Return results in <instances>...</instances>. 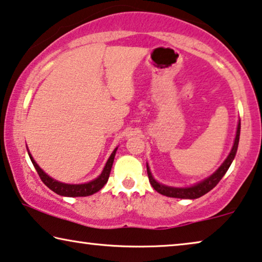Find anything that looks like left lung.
<instances>
[{"label": "left lung", "mask_w": 262, "mask_h": 262, "mask_svg": "<svg viewBox=\"0 0 262 262\" xmlns=\"http://www.w3.org/2000/svg\"><path fill=\"white\" fill-rule=\"evenodd\" d=\"M239 130H241V121L238 123L237 126V132H236V138H235V143L232 145V149L230 154H229L228 159L224 161L223 164L218 168L217 171L211 175L210 178L205 179V180L199 182L198 185L192 186V187H187V188H177V187H168V186L161 185L157 182L155 179L152 178L151 173H150L149 167L146 166V170H148V177H149V181L151 186L154 187L155 191H157L161 194L167 195V196H171V198H181V199H196L200 198V196L206 194L207 192H210L214 186H216L218 182L221 181V179L224 177L225 173H227L229 167L232 162V160L235 159L236 151H237V146H238V141H239Z\"/></svg>", "instance_id": "left-lung-1"}]
</instances>
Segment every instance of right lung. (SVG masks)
<instances>
[{
    "label": "right lung",
    "mask_w": 262,
    "mask_h": 262,
    "mask_svg": "<svg viewBox=\"0 0 262 262\" xmlns=\"http://www.w3.org/2000/svg\"><path fill=\"white\" fill-rule=\"evenodd\" d=\"M116 151H117V148L114 149L112 155L110 156V159H108V161H107V163H106L105 168H103L101 175H100L98 179L88 182V184H82V185H68V184H63V182H58V181L53 180V179L50 178L49 175H46L44 171L40 169V167L35 163V161L33 160V157L31 156L30 152H28V155H30L32 163H33L35 170H37L39 177H40L41 181L44 182V184L48 186L51 191L57 193V194L64 195V196H87V195L94 194V193L100 191V189L105 186L106 182L108 181L111 168H112L114 156H116Z\"/></svg>",
    "instance_id": "add662e5"
}]
</instances>
